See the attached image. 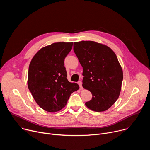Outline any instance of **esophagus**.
Wrapping results in <instances>:
<instances>
[{
	"mask_svg": "<svg viewBox=\"0 0 150 150\" xmlns=\"http://www.w3.org/2000/svg\"><path fill=\"white\" fill-rule=\"evenodd\" d=\"M78 83L79 86V87H80V89H81V90H82V82H81V81H79V82H78Z\"/></svg>",
	"mask_w": 150,
	"mask_h": 150,
	"instance_id": "1",
	"label": "esophagus"
}]
</instances>
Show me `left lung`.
<instances>
[{"mask_svg":"<svg viewBox=\"0 0 150 150\" xmlns=\"http://www.w3.org/2000/svg\"><path fill=\"white\" fill-rule=\"evenodd\" d=\"M74 51L83 68L82 87L92 94L85 105L95 112L109 109L119 98L123 71L114 52L93 41L74 43Z\"/></svg>","mask_w":150,"mask_h":150,"instance_id":"8db88e82","label":"left lung"}]
</instances>
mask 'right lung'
I'll use <instances>...</instances> for the list:
<instances>
[{
    "label": "right lung",
    "instance_id": "1",
    "mask_svg": "<svg viewBox=\"0 0 150 150\" xmlns=\"http://www.w3.org/2000/svg\"><path fill=\"white\" fill-rule=\"evenodd\" d=\"M73 42H59L41 48L29 65L28 87L43 110L53 113L65 107L71 94L79 87L67 79L64 60Z\"/></svg>",
    "mask_w": 150,
    "mask_h": 150
}]
</instances>
